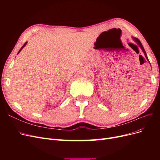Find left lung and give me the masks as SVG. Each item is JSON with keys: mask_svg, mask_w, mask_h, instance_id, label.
Listing matches in <instances>:
<instances>
[{"mask_svg": "<svg viewBox=\"0 0 160 160\" xmlns=\"http://www.w3.org/2000/svg\"><path fill=\"white\" fill-rule=\"evenodd\" d=\"M133 39H134V41L136 42L139 45V46L141 47V49H142V50L143 51V53H144V55H145V56H146V59L148 60V57H147V55H146V51H145V49H144V48H143V45H142V42H140V41L138 39V38H133Z\"/></svg>", "mask_w": 160, "mask_h": 160, "instance_id": "1", "label": "left lung"}]
</instances>
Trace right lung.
<instances>
[{
    "mask_svg": "<svg viewBox=\"0 0 160 160\" xmlns=\"http://www.w3.org/2000/svg\"><path fill=\"white\" fill-rule=\"evenodd\" d=\"M26 44H27V42H25V44H24V45H23V46H22V47H21V49H20V50H19V51H18V53H19V52H20V51H21V50H22V48H23V47H25V45H26Z\"/></svg>",
    "mask_w": 160,
    "mask_h": 160,
    "instance_id": "obj_1",
    "label": "right lung"
}]
</instances>
